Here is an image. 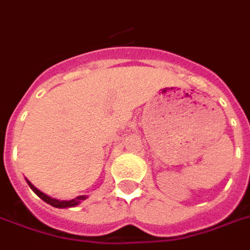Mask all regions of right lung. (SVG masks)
<instances>
[{"instance_id": "1", "label": "right lung", "mask_w": 250, "mask_h": 250, "mask_svg": "<svg viewBox=\"0 0 250 250\" xmlns=\"http://www.w3.org/2000/svg\"><path fill=\"white\" fill-rule=\"evenodd\" d=\"M26 183L29 184V187H30V189H32L33 192L37 194L38 197L41 198V200H43V201L46 202V204H49V205H52V207L54 208H72V207H76V205H78L80 202L83 201V200H85V196H78V197L73 198V200H69V201H60V200H57V198H52L49 197V196H46L45 193H42L41 190H38L37 188L33 187V184L30 183V181H28L26 180Z\"/></svg>"}]
</instances>
